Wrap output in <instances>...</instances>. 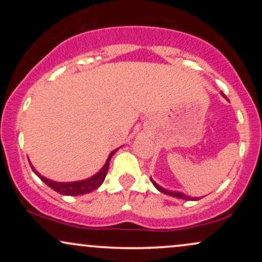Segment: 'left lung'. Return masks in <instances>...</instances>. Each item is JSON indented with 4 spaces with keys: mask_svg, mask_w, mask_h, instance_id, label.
<instances>
[{
    "mask_svg": "<svg viewBox=\"0 0 262 262\" xmlns=\"http://www.w3.org/2000/svg\"><path fill=\"white\" fill-rule=\"evenodd\" d=\"M224 96V95H223ZM152 181V180H151ZM152 183H154V186L156 188L159 189V191L162 192V193L165 194H169V196H172V197H176V198H181V200H186V201H189V200H196V198H191L188 196H186V194L181 193V192H173V191H166V189H164L162 187H160V186L158 185V183H155L154 181H152Z\"/></svg>",
    "mask_w": 262,
    "mask_h": 262,
    "instance_id": "8db88e82",
    "label": "left lung"
}]
</instances>
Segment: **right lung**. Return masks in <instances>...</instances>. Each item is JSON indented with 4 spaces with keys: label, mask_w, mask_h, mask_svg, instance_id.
Here are the masks:
<instances>
[{
    "label": "right lung",
    "mask_w": 262,
    "mask_h": 262,
    "mask_svg": "<svg viewBox=\"0 0 262 262\" xmlns=\"http://www.w3.org/2000/svg\"><path fill=\"white\" fill-rule=\"evenodd\" d=\"M117 150L118 149H116L114 151L111 152L110 156H108L106 164H104V166L102 167V169L98 171L95 176L90 177V179H87V180H83V181L55 182V181H52V180L45 179L44 176H41L40 173H39L38 171L32 166V165H31V167H32V170L34 171L35 175H37L39 179H40L41 181L45 183V185L49 186L50 188H53L54 191H56L58 193L65 194V196H79V194H86V193H90V192L95 191V189H97L102 185V183H103L104 179H106L108 167H110L111 158H112L113 154L117 151Z\"/></svg>",
    "instance_id": "1"
}]
</instances>
